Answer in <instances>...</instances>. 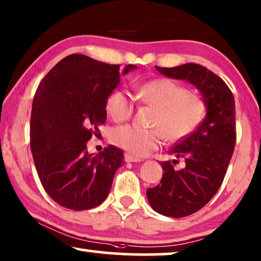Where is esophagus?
Listing matches in <instances>:
<instances>
[{
	"label": "esophagus",
	"instance_id": "obj_1",
	"mask_svg": "<svg viewBox=\"0 0 261 261\" xmlns=\"http://www.w3.org/2000/svg\"><path fill=\"white\" fill-rule=\"evenodd\" d=\"M124 161L126 162H139V161H141V159L132 155V154H129V153H124Z\"/></svg>",
	"mask_w": 261,
	"mask_h": 261
}]
</instances>
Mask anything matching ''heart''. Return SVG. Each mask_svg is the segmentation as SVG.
Wrapping results in <instances>:
<instances>
[{"label": "heart", "mask_w": 261, "mask_h": 261, "mask_svg": "<svg viewBox=\"0 0 261 261\" xmlns=\"http://www.w3.org/2000/svg\"><path fill=\"white\" fill-rule=\"evenodd\" d=\"M135 100L154 108L150 121L153 128L126 124L115 128L112 141L134 156H143L159 148L164 138L169 143L182 141L193 134L206 114V105L198 94L171 79H154L139 86ZM134 100L121 89L108 96L106 111L113 121L123 122L132 118Z\"/></svg>", "instance_id": "obj_1"}]
</instances>
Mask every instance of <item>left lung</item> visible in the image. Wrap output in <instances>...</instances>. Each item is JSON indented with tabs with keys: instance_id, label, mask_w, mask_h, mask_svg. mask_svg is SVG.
<instances>
[{
	"instance_id": "left-lung-1",
	"label": "left lung",
	"mask_w": 261,
	"mask_h": 261,
	"mask_svg": "<svg viewBox=\"0 0 261 261\" xmlns=\"http://www.w3.org/2000/svg\"><path fill=\"white\" fill-rule=\"evenodd\" d=\"M161 74L193 84L203 96L207 114L193 134L179 141L169 154L184 160L161 162L164 174L158 186L147 190L154 211L166 217L184 218L201 210L220 188L237 141L236 105L224 80L195 63L173 68L156 67Z\"/></svg>"
}]
</instances>
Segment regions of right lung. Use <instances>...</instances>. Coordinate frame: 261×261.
I'll list each match as a JSON object with an SVG mask.
<instances>
[{
  "label": "right lung",
  "instance_id": "1",
  "mask_svg": "<svg viewBox=\"0 0 261 261\" xmlns=\"http://www.w3.org/2000/svg\"><path fill=\"white\" fill-rule=\"evenodd\" d=\"M137 66L128 65L123 74ZM119 65L82 54L62 59L43 77L33 100L30 148L47 194L73 211L90 210L107 198L123 152L109 145L88 153L87 141L106 122V102L118 85Z\"/></svg>",
  "mask_w": 261,
  "mask_h": 261
}]
</instances>
